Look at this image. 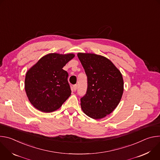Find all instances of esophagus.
Instances as JSON below:
<instances>
[{
  "label": "esophagus",
  "instance_id": "34e87169",
  "mask_svg": "<svg viewBox=\"0 0 160 160\" xmlns=\"http://www.w3.org/2000/svg\"><path fill=\"white\" fill-rule=\"evenodd\" d=\"M77 85H74L73 86V90H75V91H76V90L77 89Z\"/></svg>",
  "mask_w": 160,
  "mask_h": 160
}]
</instances>
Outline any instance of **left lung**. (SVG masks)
I'll use <instances>...</instances> for the list:
<instances>
[{
	"instance_id": "obj_1",
	"label": "left lung",
	"mask_w": 160,
	"mask_h": 160,
	"mask_svg": "<svg viewBox=\"0 0 160 160\" xmlns=\"http://www.w3.org/2000/svg\"><path fill=\"white\" fill-rule=\"evenodd\" d=\"M87 77V90L80 99L83 112L90 118L101 119L118 105L123 92L121 72L108 58L95 54L78 53Z\"/></svg>"
}]
</instances>
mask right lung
I'll return each instance as SVG.
<instances>
[{"instance_id":"obj_1","label":"right lung","mask_w":160,"mask_h":160,"mask_svg":"<svg viewBox=\"0 0 160 160\" xmlns=\"http://www.w3.org/2000/svg\"><path fill=\"white\" fill-rule=\"evenodd\" d=\"M74 57L73 54H48L27 72L25 91L36 109L43 112H53L70 96L68 73L62 68Z\"/></svg>"}]
</instances>
